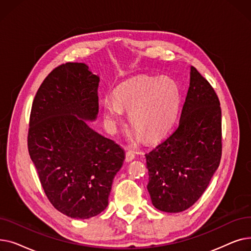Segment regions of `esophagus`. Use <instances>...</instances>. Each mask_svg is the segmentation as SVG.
I'll use <instances>...</instances> for the list:
<instances>
[{"label":"esophagus","instance_id":"34e87169","mask_svg":"<svg viewBox=\"0 0 251 251\" xmlns=\"http://www.w3.org/2000/svg\"><path fill=\"white\" fill-rule=\"evenodd\" d=\"M135 157V151H132V150H129L126 151V154H125V161L126 162H131L132 160H134Z\"/></svg>","mask_w":251,"mask_h":251}]
</instances>
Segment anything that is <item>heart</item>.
<instances>
[{
    "mask_svg": "<svg viewBox=\"0 0 251 251\" xmlns=\"http://www.w3.org/2000/svg\"><path fill=\"white\" fill-rule=\"evenodd\" d=\"M180 103V88L172 78L139 76L119 85L114 99L104 98L101 110L112 126L122 122L123 111L129 112L136 132L147 139H155L174 123Z\"/></svg>",
    "mask_w": 251,
    "mask_h": 251,
    "instance_id": "b5f03b06",
    "label": "heart"
}]
</instances>
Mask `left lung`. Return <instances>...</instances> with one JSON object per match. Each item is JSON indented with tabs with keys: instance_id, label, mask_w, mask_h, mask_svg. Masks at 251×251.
<instances>
[{
	"instance_id": "left-lung-1",
	"label": "left lung",
	"mask_w": 251,
	"mask_h": 251,
	"mask_svg": "<svg viewBox=\"0 0 251 251\" xmlns=\"http://www.w3.org/2000/svg\"><path fill=\"white\" fill-rule=\"evenodd\" d=\"M222 156V112L216 91L190 68V84L175 130L146 154L153 206L180 213L205 191Z\"/></svg>"
}]
</instances>
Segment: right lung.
Segmentation results:
<instances>
[{
    "instance_id": "add662e5",
    "label": "right lung",
    "mask_w": 251,
    "mask_h": 251,
    "mask_svg": "<svg viewBox=\"0 0 251 251\" xmlns=\"http://www.w3.org/2000/svg\"><path fill=\"white\" fill-rule=\"evenodd\" d=\"M100 77L84 63L52 70L34 97L28 151L50 202L73 219H89L108 206L113 179L125 152L91 129L99 113Z\"/></svg>"
}]
</instances>
